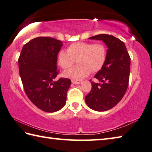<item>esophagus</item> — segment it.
Instances as JSON below:
<instances>
[{
    "label": "esophagus",
    "instance_id": "1",
    "mask_svg": "<svg viewBox=\"0 0 152 152\" xmlns=\"http://www.w3.org/2000/svg\"><path fill=\"white\" fill-rule=\"evenodd\" d=\"M81 83V81H80V80H73L72 81V83L75 84V85L80 84Z\"/></svg>",
    "mask_w": 152,
    "mask_h": 152
}]
</instances>
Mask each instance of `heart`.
Segmentation results:
<instances>
[{
  "instance_id": "heart-1",
  "label": "heart",
  "mask_w": 152,
  "mask_h": 152,
  "mask_svg": "<svg viewBox=\"0 0 152 152\" xmlns=\"http://www.w3.org/2000/svg\"><path fill=\"white\" fill-rule=\"evenodd\" d=\"M79 65L65 71L63 75L67 78L80 80L89 75L91 70L96 72L101 70L107 59V49L102 44L78 42L61 50L58 53L57 61L63 69L69 68L75 63Z\"/></svg>"
}]
</instances>
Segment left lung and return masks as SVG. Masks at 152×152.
I'll use <instances>...</instances> for the list:
<instances>
[{
    "label": "left lung",
    "mask_w": 152,
    "mask_h": 152,
    "mask_svg": "<svg viewBox=\"0 0 152 152\" xmlns=\"http://www.w3.org/2000/svg\"><path fill=\"white\" fill-rule=\"evenodd\" d=\"M88 39L102 41L108 50L104 65L94 75L99 83L91 82L92 88L85 102L91 109L106 111L118 104L127 90L130 58L124 43L116 37L99 34Z\"/></svg>",
    "instance_id": "obj_1"
}]
</instances>
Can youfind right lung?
Here are the masks:
<instances>
[{"label": "right lung", "mask_w": 152, "mask_h": 152, "mask_svg": "<svg viewBox=\"0 0 152 152\" xmlns=\"http://www.w3.org/2000/svg\"><path fill=\"white\" fill-rule=\"evenodd\" d=\"M62 42L50 37L32 39L23 46L18 59L19 73L28 98L39 109L54 113L64 107L71 80L55 81L57 58Z\"/></svg>", "instance_id": "1"}]
</instances>
